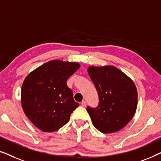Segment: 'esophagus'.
Wrapping results in <instances>:
<instances>
[{
    "mask_svg": "<svg viewBox=\"0 0 161 161\" xmlns=\"http://www.w3.org/2000/svg\"><path fill=\"white\" fill-rule=\"evenodd\" d=\"M86 105H87V103H86V102L85 100H83V101H82V103H81V105H82L83 107H86Z\"/></svg>",
    "mask_w": 161,
    "mask_h": 161,
    "instance_id": "1",
    "label": "esophagus"
}]
</instances>
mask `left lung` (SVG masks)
<instances>
[{
  "label": "left lung",
  "instance_id": "left-lung-1",
  "mask_svg": "<svg viewBox=\"0 0 161 161\" xmlns=\"http://www.w3.org/2000/svg\"><path fill=\"white\" fill-rule=\"evenodd\" d=\"M88 73L99 96L97 107L86 108L92 124L103 133L120 130L132 119L137 108L135 83L114 66H91Z\"/></svg>",
  "mask_w": 161,
  "mask_h": 161
}]
</instances>
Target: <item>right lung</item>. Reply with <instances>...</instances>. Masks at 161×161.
I'll use <instances>...</instances> for the list:
<instances>
[{"mask_svg":"<svg viewBox=\"0 0 161 161\" xmlns=\"http://www.w3.org/2000/svg\"><path fill=\"white\" fill-rule=\"evenodd\" d=\"M80 67L76 62L53 60L26 76L21 89L22 108L39 130L54 132L69 122L79 104L67 80Z\"/></svg>","mask_w":161,"mask_h":161,"instance_id":"right-lung-1","label":"right lung"}]
</instances>
